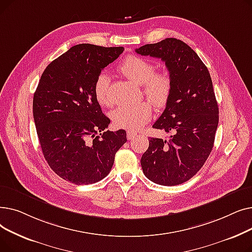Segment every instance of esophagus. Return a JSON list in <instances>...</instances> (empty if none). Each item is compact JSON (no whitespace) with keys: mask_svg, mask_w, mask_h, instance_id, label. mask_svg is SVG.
<instances>
[{"mask_svg":"<svg viewBox=\"0 0 252 252\" xmlns=\"http://www.w3.org/2000/svg\"><path fill=\"white\" fill-rule=\"evenodd\" d=\"M136 136H137V133H135V131L128 130L127 133H126V138H127V140H133Z\"/></svg>","mask_w":252,"mask_h":252,"instance_id":"esophagus-1","label":"esophagus"}]
</instances>
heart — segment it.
Wrapping results in <instances>:
<instances>
[{
	"label": "heart",
	"mask_w": 252,
	"mask_h": 252,
	"mask_svg": "<svg viewBox=\"0 0 252 252\" xmlns=\"http://www.w3.org/2000/svg\"><path fill=\"white\" fill-rule=\"evenodd\" d=\"M118 71L136 85L142 87L143 94L154 107L160 109L169 101L173 91L171 77L166 71H155L154 64L137 55H129L118 65ZM111 78L101 72L94 84V94L99 104L110 106ZM152 115L151 105L142 102L133 106H118L110 112L113 124L123 128L139 129Z\"/></svg>",
	"instance_id": "obj_1"
}]
</instances>
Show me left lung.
<instances>
[{
  "label": "left lung",
  "mask_w": 252,
  "mask_h": 252,
  "mask_svg": "<svg viewBox=\"0 0 252 252\" xmlns=\"http://www.w3.org/2000/svg\"><path fill=\"white\" fill-rule=\"evenodd\" d=\"M136 52L165 62L173 82L169 101L153 125L171 136L168 141L149 138L143 173L155 184L176 186L195 176L213 150L219 125L213 82L199 56L181 39L168 37Z\"/></svg>",
  "instance_id": "8db88e82"
}]
</instances>
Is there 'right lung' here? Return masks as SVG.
<instances>
[{
	"label": "right lung",
	"mask_w": 252,
	"mask_h": 252,
	"mask_svg": "<svg viewBox=\"0 0 252 252\" xmlns=\"http://www.w3.org/2000/svg\"><path fill=\"white\" fill-rule=\"evenodd\" d=\"M124 50L73 46L52 61L39 79L32 103L38 141L49 166L69 183L89 185L104 179L126 142L125 129L106 130L110 119L94 94L97 76Z\"/></svg>",
	"instance_id": "obj_1"
}]
</instances>
